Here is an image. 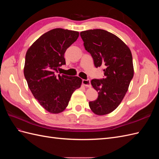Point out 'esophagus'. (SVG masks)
Listing matches in <instances>:
<instances>
[{"instance_id": "34e87169", "label": "esophagus", "mask_w": 159, "mask_h": 159, "mask_svg": "<svg viewBox=\"0 0 159 159\" xmlns=\"http://www.w3.org/2000/svg\"><path fill=\"white\" fill-rule=\"evenodd\" d=\"M82 83L85 86V87L88 88H91V83H90V80L87 79V80H82Z\"/></svg>"}]
</instances>
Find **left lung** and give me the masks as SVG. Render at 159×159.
<instances>
[{
	"label": "left lung",
	"instance_id": "8db88e82",
	"mask_svg": "<svg viewBox=\"0 0 159 159\" xmlns=\"http://www.w3.org/2000/svg\"><path fill=\"white\" fill-rule=\"evenodd\" d=\"M80 36L95 66L104 67V78L91 81L98 97L89 102V107L98 115L108 114L119 106L133 78L131 50L117 36L102 29L85 30Z\"/></svg>",
	"mask_w": 159,
	"mask_h": 159
}]
</instances>
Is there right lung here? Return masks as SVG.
Instances as JSON below:
<instances>
[{"instance_id":"right-lung-1","label":"right lung","mask_w":159,"mask_h":159,"mask_svg":"<svg viewBox=\"0 0 159 159\" xmlns=\"http://www.w3.org/2000/svg\"><path fill=\"white\" fill-rule=\"evenodd\" d=\"M78 36V32L54 28L42 35L26 52L24 74L28 88L50 113L63 111L72 93L81 86L82 80L78 76L56 74L66 64V50Z\"/></svg>"}]
</instances>
